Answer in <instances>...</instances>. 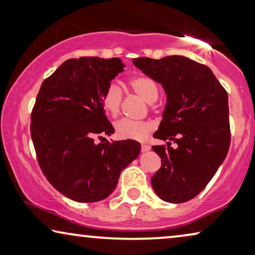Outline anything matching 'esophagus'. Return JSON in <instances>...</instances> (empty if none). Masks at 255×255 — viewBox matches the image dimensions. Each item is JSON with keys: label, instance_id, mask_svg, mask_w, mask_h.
<instances>
[{"label": "esophagus", "instance_id": "1", "mask_svg": "<svg viewBox=\"0 0 255 255\" xmlns=\"http://www.w3.org/2000/svg\"><path fill=\"white\" fill-rule=\"evenodd\" d=\"M151 149V146L147 145V144H142L141 145V152H147Z\"/></svg>", "mask_w": 255, "mask_h": 255}]
</instances>
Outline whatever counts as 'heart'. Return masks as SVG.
I'll return each instance as SVG.
<instances>
[{"instance_id": "heart-1", "label": "heart", "mask_w": 255, "mask_h": 255, "mask_svg": "<svg viewBox=\"0 0 255 255\" xmlns=\"http://www.w3.org/2000/svg\"><path fill=\"white\" fill-rule=\"evenodd\" d=\"M128 85L133 92L142 97L146 102H155L159 95V89L155 81L149 76L137 75L128 80ZM123 102V92L115 83H109L101 95V103L103 110L110 117L116 118L121 113ZM116 134L120 139L142 141L148 138L151 132L154 130V125L151 122H139L131 120H121L116 124Z\"/></svg>"}]
</instances>
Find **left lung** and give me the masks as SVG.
Here are the masks:
<instances>
[{
    "instance_id": "1",
    "label": "left lung",
    "mask_w": 255,
    "mask_h": 255,
    "mask_svg": "<svg viewBox=\"0 0 255 255\" xmlns=\"http://www.w3.org/2000/svg\"><path fill=\"white\" fill-rule=\"evenodd\" d=\"M132 61L167 95L154 133V138L167 140V147H152L161 158V167L151 179L153 189L169 203L189 201L210 182L229 152L228 93L208 66L182 55ZM170 141L177 142V149L170 147Z\"/></svg>"
}]
</instances>
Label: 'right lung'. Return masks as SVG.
<instances>
[{
	"mask_svg": "<svg viewBox=\"0 0 255 255\" xmlns=\"http://www.w3.org/2000/svg\"><path fill=\"white\" fill-rule=\"evenodd\" d=\"M124 67L120 58L68 59L41 83L30 125L38 163L48 182L73 201L107 198L140 153L134 140L94 141L115 132L101 95Z\"/></svg>",
	"mask_w": 255,
	"mask_h": 255,
	"instance_id": "add662e5",
	"label": "right lung"
}]
</instances>
